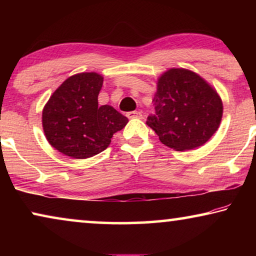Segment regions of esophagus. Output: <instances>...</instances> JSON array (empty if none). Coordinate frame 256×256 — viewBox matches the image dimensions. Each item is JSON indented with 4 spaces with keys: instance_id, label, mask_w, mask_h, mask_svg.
Masks as SVG:
<instances>
[{
    "instance_id": "1",
    "label": "esophagus",
    "mask_w": 256,
    "mask_h": 256,
    "mask_svg": "<svg viewBox=\"0 0 256 256\" xmlns=\"http://www.w3.org/2000/svg\"><path fill=\"white\" fill-rule=\"evenodd\" d=\"M127 116L129 118H142V113H141V112H138V110L129 112V113L127 114Z\"/></svg>"
}]
</instances>
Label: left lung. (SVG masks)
<instances>
[{
    "label": "left lung",
    "mask_w": 256,
    "mask_h": 256,
    "mask_svg": "<svg viewBox=\"0 0 256 256\" xmlns=\"http://www.w3.org/2000/svg\"><path fill=\"white\" fill-rule=\"evenodd\" d=\"M156 114L146 124L160 141L176 152L198 148L218 130L222 101L216 88L188 68L166 70L157 79Z\"/></svg>",
    "instance_id": "left-lung-1"
}]
</instances>
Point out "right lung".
Segmentation results:
<instances>
[{"mask_svg":"<svg viewBox=\"0 0 256 256\" xmlns=\"http://www.w3.org/2000/svg\"><path fill=\"white\" fill-rule=\"evenodd\" d=\"M104 76L96 72L71 76L52 93L43 108L42 124L48 142L76 160L98 155L110 144L128 118L110 104L99 106Z\"/></svg>","mask_w":256,"mask_h":256,"instance_id":"1","label":"right lung"}]
</instances>
